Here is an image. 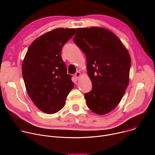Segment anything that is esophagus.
Listing matches in <instances>:
<instances>
[{"instance_id":"34e87169","label":"esophagus","mask_w":155,"mask_h":155,"mask_svg":"<svg viewBox=\"0 0 155 155\" xmlns=\"http://www.w3.org/2000/svg\"><path fill=\"white\" fill-rule=\"evenodd\" d=\"M80 76H81V73H80V72H76V74H75V78H76L77 80L79 79V78L80 77Z\"/></svg>"}]
</instances>
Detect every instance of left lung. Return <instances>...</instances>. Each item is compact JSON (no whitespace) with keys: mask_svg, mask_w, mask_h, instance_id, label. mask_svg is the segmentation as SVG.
Masks as SVG:
<instances>
[{"mask_svg":"<svg viewBox=\"0 0 155 155\" xmlns=\"http://www.w3.org/2000/svg\"><path fill=\"white\" fill-rule=\"evenodd\" d=\"M74 41L86 55L92 90L84 94L87 105L97 115L119 104L129 81L131 60L120 38L101 27L77 28Z\"/></svg>","mask_w":155,"mask_h":155,"instance_id":"left-lung-1","label":"left lung"}]
</instances>
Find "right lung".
Returning a JSON list of instances; mask_svg holds the SVG:
<instances>
[{
  "instance_id": "obj_1",
  "label": "right lung",
  "mask_w": 155,
  "mask_h": 155,
  "mask_svg": "<svg viewBox=\"0 0 155 155\" xmlns=\"http://www.w3.org/2000/svg\"><path fill=\"white\" fill-rule=\"evenodd\" d=\"M75 29L57 28L36 38L29 46L22 64L27 92L35 105L47 114L59 112L74 83L61 57L64 44Z\"/></svg>"
}]
</instances>
